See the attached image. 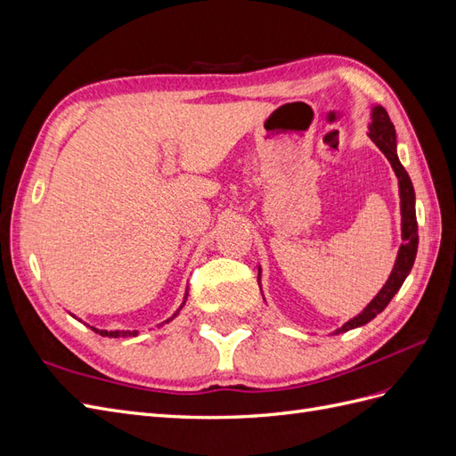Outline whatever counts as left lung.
Segmentation results:
<instances>
[{
  "instance_id": "8db88e82",
  "label": "left lung",
  "mask_w": 456,
  "mask_h": 456,
  "mask_svg": "<svg viewBox=\"0 0 456 456\" xmlns=\"http://www.w3.org/2000/svg\"><path fill=\"white\" fill-rule=\"evenodd\" d=\"M370 141L377 144V148L382 151V154L388 158L392 163V169L397 175L399 181V196H402V236H403V245L399 247V253L395 258L394 270L390 273L388 281L380 289V293L372 298L367 308L357 314L354 320L348 323H344L337 333H346L350 329L362 327L369 323L372 317H377L388 302L394 298V295L399 291V287L403 285L405 278L409 275L412 262H415L417 256V247H419V226H417V215H415V190H412V183L405 171V167L397 159L395 154V129L394 123L390 121L388 112L382 106H377L372 110V123H370Z\"/></svg>"
}]
</instances>
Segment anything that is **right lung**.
<instances>
[{
  "mask_svg": "<svg viewBox=\"0 0 456 456\" xmlns=\"http://www.w3.org/2000/svg\"><path fill=\"white\" fill-rule=\"evenodd\" d=\"M186 302V300H184ZM183 308V306H181ZM169 322V320H167ZM94 333H101L102 337H112V338H119V337H134L136 335V330H99V329H94V327H91Z\"/></svg>",
  "mask_w": 456,
  "mask_h": 456,
  "instance_id": "obj_1",
  "label": "right lung"
}]
</instances>
